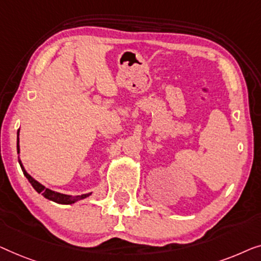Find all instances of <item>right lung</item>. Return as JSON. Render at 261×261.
<instances>
[{
  "label": "right lung",
  "mask_w": 261,
  "mask_h": 261,
  "mask_svg": "<svg viewBox=\"0 0 261 261\" xmlns=\"http://www.w3.org/2000/svg\"><path fill=\"white\" fill-rule=\"evenodd\" d=\"M19 134H20V129L17 131V153H20V139H19ZM19 163L21 166L22 171H23V174L27 179L31 183L33 188H34L36 192L39 194H41L43 197H46L47 200H50L53 201V202H57V203H60V204H72V203H75L78 202L80 200H84L86 199V197H89L91 194L92 193H89V194H83V195H76V196H72V195H66V194H61V193H58V192H54V190H50L48 188H46L45 186L41 185V183L36 181L35 178H33L31 175L28 174L27 171H25V169L23 167V164H22L20 157H19Z\"/></svg>",
  "instance_id": "1"
}]
</instances>
